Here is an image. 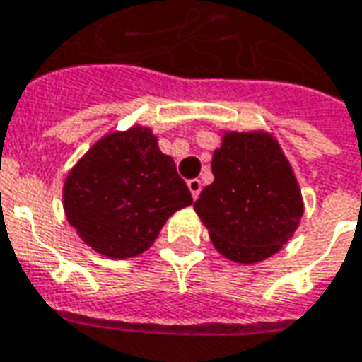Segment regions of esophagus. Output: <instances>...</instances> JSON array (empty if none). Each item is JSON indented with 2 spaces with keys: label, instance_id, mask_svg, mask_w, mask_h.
<instances>
[{
  "label": "esophagus",
  "instance_id": "esophagus-1",
  "mask_svg": "<svg viewBox=\"0 0 362 362\" xmlns=\"http://www.w3.org/2000/svg\"><path fill=\"white\" fill-rule=\"evenodd\" d=\"M188 188H189V192H192V197H194V199H197L199 192H202V180L192 178V180H188Z\"/></svg>",
  "mask_w": 362,
  "mask_h": 362
}]
</instances>
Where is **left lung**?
<instances>
[{
  "label": "left lung",
  "mask_w": 362,
  "mask_h": 362,
  "mask_svg": "<svg viewBox=\"0 0 362 362\" xmlns=\"http://www.w3.org/2000/svg\"><path fill=\"white\" fill-rule=\"evenodd\" d=\"M215 180L194 204L215 250L258 264L288 243L304 213L303 194L279 141L267 132H225L211 158Z\"/></svg>",
  "instance_id": "8db88e82"
}]
</instances>
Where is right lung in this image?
<instances>
[{"label":"right lung","instance_id":"add662e5","mask_svg":"<svg viewBox=\"0 0 362 362\" xmlns=\"http://www.w3.org/2000/svg\"><path fill=\"white\" fill-rule=\"evenodd\" d=\"M192 202L173 157L158 149L157 135L145 126L103 135L64 182L69 225L112 259L143 254L166 219Z\"/></svg>","mask_w":362,"mask_h":362}]
</instances>
